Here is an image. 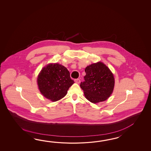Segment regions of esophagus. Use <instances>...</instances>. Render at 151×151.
Here are the masks:
<instances>
[{
	"label": "esophagus",
	"mask_w": 151,
	"mask_h": 151,
	"mask_svg": "<svg viewBox=\"0 0 151 151\" xmlns=\"http://www.w3.org/2000/svg\"><path fill=\"white\" fill-rule=\"evenodd\" d=\"M74 81L77 83H80V80L79 79H74Z\"/></svg>",
	"instance_id": "obj_1"
}]
</instances>
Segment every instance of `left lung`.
Wrapping results in <instances>:
<instances>
[{
	"label": "left lung",
	"mask_w": 151,
	"mask_h": 151,
	"mask_svg": "<svg viewBox=\"0 0 151 151\" xmlns=\"http://www.w3.org/2000/svg\"><path fill=\"white\" fill-rule=\"evenodd\" d=\"M85 81L80 83L85 98L91 103L102 102L112 93L114 78L109 68L102 62L87 66Z\"/></svg>",
	"instance_id": "left-lung-1"
}]
</instances>
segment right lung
<instances>
[{
    "label": "right lung",
    "mask_w": 151,
    "mask_h": 151,
    "mask_svg": "<svg viewBox=\"0 0 151 151\" xmlns=\"http://www.w3.org/2000/svg\"><path fill=\"white\" fill-rule=\"evenodd\" d=\"M39 89L42 94L52 101L64 98L73 84L70 72L62 65L50 64L42 68L37 78Z\"/></svg>",
    "instance_id": "1"
}]
</instances>
